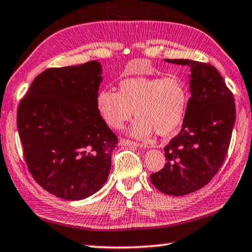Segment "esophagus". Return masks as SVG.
Listing matches in <instances>:
<instances>
[{
  "label": "esophagus",
  "mask_w": 252,
  "mask_h": 252,
  "mask_svg": "<svg viewBox=\"0 0 252 252\" xmlns=\"http://www.w3.org/2000/svg\"><path fill=\"white\" fill-rule=\"evenodd\" d=\"M120 145L121 146H133V147H145L140 143H137L132 140H129V139H120Z\"/></svg>",
  "instance_id": "obj_1"
}]
</instances>
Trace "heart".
<instances>
[{
	"mask_svg": "<svg viewBox=\"0 0 252 252\" xmlns=\"http://www.w3.org/2000/svg\"><path fill=\"white\" fill-rule=\"evenodd\" d=\"M190 101L189 85L178 75L126 78L119 92L102 90L96 97L98 113L107 126L121 129L132 118L131 133L147 138L154 131L160 137L176 132L183 125Z\"/></svg>",
	"mask_w": 252,
	"mask_h": 252,
	"instance_id": "1",
	"label": "heart"
}]
</instances>
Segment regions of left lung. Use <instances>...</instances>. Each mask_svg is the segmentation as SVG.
Masks as SVG:
<instances>
[{"label":"left lung","instance_id":"left-lung-1","mask_svg":"<svg viewBox=\"0 0 252 252\" xmlns=\"http://www.w3.org/2000/svg\"><path fill=\"white\" fill-rule=\"evenodd\" d=\"M166 62L190 67V101L183 127L165 147L166 165L151 174L156 189L182 196L201 189L217 175L229 150L235 103L218 69L189 59Z\"/></svg>","mask_w":252,"mask_h":252}]
</instances>
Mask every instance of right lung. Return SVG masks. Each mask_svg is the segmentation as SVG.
<instances>
[{"label": "right lung", "mask_w": 252, "mask_h": 252, "mask_svg": "<svg viewBox=\"0 0 252 252\" xmlns=\"http://www.w3.org/2000/svg\"><path fill=\"white\" fill-rule=\"evenodd\" d=\"M101 73L95 61L48 68L33 79L18 106L28 169L42 189L68 201L101 189L118 143L96 107Z\"/></svg>", "instance_id": "add662e5"}]
</instances>
